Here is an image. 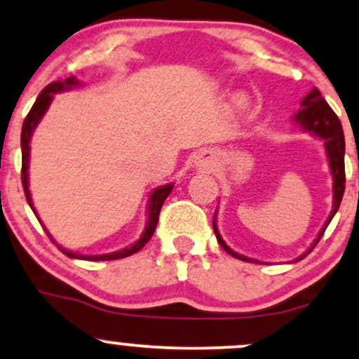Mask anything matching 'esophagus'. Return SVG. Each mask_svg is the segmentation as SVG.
I'll return each mask as SVG.
<instances>
[{
  "instance_id": "obj_1",
  "label": "esophagus",
  "mask_w": 359,
  "mask_h": 359,
  "mask_svg": "<svg viewBox=\"0 0 359 359\" xmlns=\"http://www.w3.org/2000/svg\"><path fill=\"white\" fill-rule=\"evenodd\" d=\"M197 165L203 167V168H209V167H211V158H209L208 154H204V155L199 156V162H197Z\"/></svg>"
}]
</instances>
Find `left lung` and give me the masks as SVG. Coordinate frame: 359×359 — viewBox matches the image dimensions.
I'll use <instances>...</instances> for the list:
<instances>
[{
    "instance_id": "1",
    "label": "left lung",
    "mask_w": 359,
    "mask_h": 359,
    "mask_svg": "<svg viewBox=\"0 0 359 359\" xmlns=\"http://www.w3.org/2000/svg\"><path fill=\"white\" fill-rule=\"evenodd\" d=\"M300 108L299 113L295 114L294 119L299 123L300 126L304 128L306 131H311L314 133L316 137H319L320 140H324V147H325V154H327V160H329V168H331V175H332V211L329 214L327 221L324 222L323 229H320L317 238L312 243V246L309 248L306 253H302L297 258L302 259L306 258L312 250L316 248V245L319 243L320 238L325 231V228L329 226V222L332 221L334 214L339 209L341 201H343V194H344V184H346V175H344V135H343V126H341L339 118L336 116L334 111L331 109V106L325 102V100L323 97V94L319 93V89L314 88L311 93L304 97L302 102H300ZM212 228L214 233H216L217 241L222 246V250L228 251L229 255L238 259H243V262H257L258 259L248 258V257H243V255L236 253L226 245L224 240L221 238L219 231H217V224H216V214H214V219H212Z\"/></svg>"
}]
</instances>
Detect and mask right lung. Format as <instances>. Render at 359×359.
<instances>
[{
  "instance_id": "right-lung-1",
  "label": "right lung",
  "mask_w": 359,
  "mask_h": 359,
  "mask_svg": "<svg viewBox=\"0 0 359 359\" xmlns=\"http://www.w3.org/2000/svg\"><path fill=\"white\" fill-rule=\"evenodd\" d=\"M79 84H81V82L77 81L74 76L67 77L65 81H55V82H52V84H48L47 88H45L42 93L39 94L35 104L32 106L30 113L27 114V118H25V121H23V128H22V184H23L25 197H27L28 204H30L32 209H34V203H32L30 189H28V163H30V140H32V135H34L35 128L40 123V119H42L45 111H47L48 106H50V102L53 100V94L62 93V90L72 89V88H76V86H79ZM172 189H174V184L160 185V187H156L155 191L150 194V197H148V221H147L145 231H143V234L140 236L138 241H135L133 245L128 246V248H123L119 251H114V253H106V255H81V253H74V251L62 248V246H59V250L64 255H67L69 258L90 259V262L119 259V258H126V257H130V255L137 253V251L142 250L143 246H145L147 243L150 241V238L154 236L156 222H158L160 209H162V205H163V203H165L168 194L172 192ZM34 212H35V216L39 217V214H36L35 209H34ZM45 231H47V229H45ZM47 234H48V231H47ZM48 236H50V234H48ZM50 240L53 241L52 236H50ZM53 243H55V241H53Z\"/></svg>"
}]
</instances>
